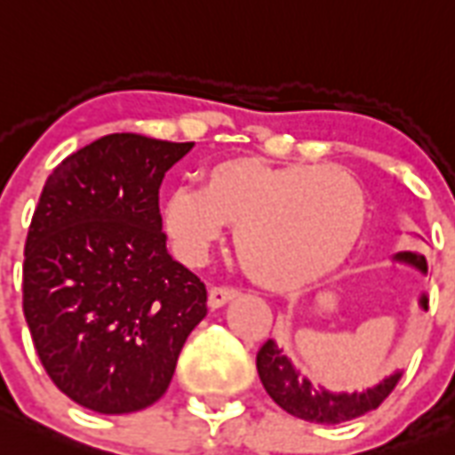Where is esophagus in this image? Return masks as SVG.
I'll return each mask as SVG.
<instances>
[{
  "mask_svg": "<svg viewBox=\"0 0 455 455\" xmlns=\"http://www.w3.org/2000/svg\"><path fill=\"white\" fill-rule=\"evenodd\" d=\"M239 291L235 290V287H213V290L209 291V304L213 306V308H218V306L228 304V301H232V299L237 297Z\"/></svg>",
  "mask_w": 455,
  "mask_h": 455,
  "instance_id": "obj_1",
  "label": "esophagus"
}]
</instances>
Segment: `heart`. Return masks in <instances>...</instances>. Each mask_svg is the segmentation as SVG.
I'll return each mask as SVG.
<instances>
[{
	"mask_svg": "<svg viewBox=\"0 0 455 455\" xmlns=\"http://www.w3.org/2000/svg\"><path fill=\"white\" fill-rule=\"evenodd\" d=\"M368 216L361 182L337 165H273L228 158L202 188H178L164 204L175 251L202 260L235 225L249 277L270 290H299L330 275L358 244Z\"/></svg>",
	"mask_w": 455,
	"mask_h": 455,
	"instance_id": "obj_1",
	"label": "heart"
}]
</instances>
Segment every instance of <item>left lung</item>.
I'll return each instance as SVG.
<instances>
[{
    "label": "left lung",
    "instance_id": "8db88e82",
    "mask_svg": "<svg viewBox=\"0 0 455 455\" xmlns=\"http://www.w3.org/2000/svg\"><path fill=\"white\" fill-rule=\"evenodd\" d=\"M394 259L418 267L420 273H427V260L420 253L399 251ZM420 306L427 308V294L420 297ZM256 368H259V378L266 392L277 406L301 420L323 422V425H337V422L354 420L358 415L371 413L394 392V387L399 385L401 379V372H394L378 387L365 389V392H327L325 387H315L306 378H299L297 368L273 339H267L260 347L256 355Z\"/></svg>",
    "mask_w": 455,
    "mask_h": 455
}]
</instances>
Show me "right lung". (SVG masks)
I'll use <instances>...</instances> for the list:
<instances>
[{
  "label": "right lung",
  "mask_w": 455,
  "mask_h": 455,
  "mask_svg": "<svg viewBox=\"0 0 455 455\" xmlns=\"http://www.w3.org/2000/svg\"><path fill=\"white\" fill-rule=\"evenodd\" d=\"M195 142L116 132L56 165L26 239L23 313L44 371L97 413H135L171 385L206 287L165 249L158 188Z\"/></svg>",
  "instance_id": "add662e5"
}]
</instances>
